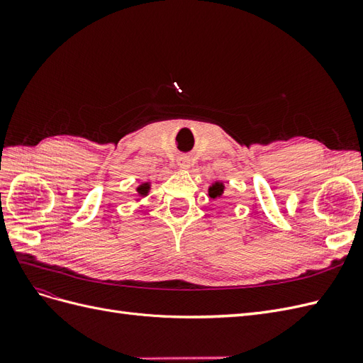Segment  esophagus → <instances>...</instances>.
<instances>
[{"mask_svg": "<svg viewBox=\"0 0 363 363\" xmlns=\"http://www.w3.org/2000/svg\"><path fill=\"white\" fill-rule=\"evenodd\" d=\"M189 163H191V162H189V159H184V157L179 160V164H180L182 168H189Z\"/></svg>", "mask_w": 363, "mask_h": 363, "instance_id": "obj_1", "label": "esophagus"}]
</instances>
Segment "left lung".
<instances>
[{
  "instance_id": "obj_1",
  "label": "left lung",
  "mask_w": 363,
  "mask_h": 363,
  "mask_svg": "<svg viewBox=\"0 0 363 363\" xmlns=\"http://www.w3.org/2000/svg\"><path fill=\"white\" fill-rule=\"evenodd\" d=\"M224 191V186L223 183H215L211 189H208V195L212 196V199H216V196H221Z\"/></svg>"
}]
</instances>
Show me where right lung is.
I'll return each mask as SVG.
<instances>
[{
	"label": "right lung",
	"instance_id": "1",
	"mask_svg": "<svg viewBox=\"0 0 363 363\" xmlns=\"http://www.w3.org/2000/svg\"><path fill=\"white\" fill-rule=\"evenodd\" d=\"M139 191V194H142V195H145L147 194V191H148V183H145V184H142L140 188L138 189Z\"/></svg>",
	"mask_w": 363,
	"mask_h": 363
}]
</instances>
